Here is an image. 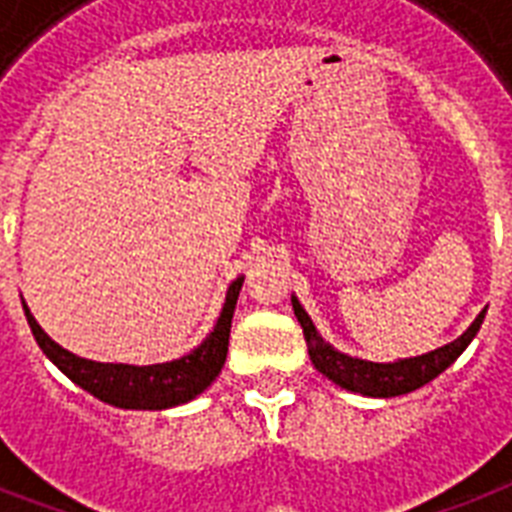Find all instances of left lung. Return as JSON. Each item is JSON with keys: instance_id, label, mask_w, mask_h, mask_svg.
Segmentation results:
<instances>
[{"instance_id": "obj_1", "label": "left lung", "mask_w": 512, "mask_h": 512, "mask_svg": "<svg viewBox=\"0 0 512 512\" xmlns=\"http://www.w3.org/2000/svg\"><path fill=\"white\" fill-rule=\"evenodd\" d=\"M293 315L299 320L304 339H307V352H310L312 366L318 368L320 374L328 376L331 382L339 384L342 390L358 392L366 398H395V395H406L427 382H433L435 376L443 374L454 360L467 350V344L473 342L475 334L481 331V323L486 318V310L470 323L465 334L454 339V342L443 344L438 350L417 355V358H398L392 363H374V360L352 358L347 352H339L334 344H328L318 334V328L301 307V301L291 296Z\"/></svg>"}]
</instances>
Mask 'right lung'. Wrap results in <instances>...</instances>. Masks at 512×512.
Segmentation results:
<instances>
[{"mask_svg": "<svg viewBox=\"0 0 512 512\" xmlns=\"http://www.w3.org/2000/svg\"><path fill=\"white\" fill-rule=\"evenodd\" d=\"M245 277L240 275L227 288V299L221 307L216 326L202 344H197L184 358L168 360V363H154V366H130V363H98V360L79 358L74 352L63 350L61 344L53 342L42 331L29 304L23 301V312L29 320V328L37 339L39 350L69 376L71 382L79 384L93 398L104 400L117 408H136V411H162V408L181 406L189 403L208 390L211 382L221 374L229 350V328L235 315L237 296L243 288Z\"/></svg>", "mask_w": 512, "mask_h": 512, "instance_id": "1", "label": "right lung"}]
</instances>
